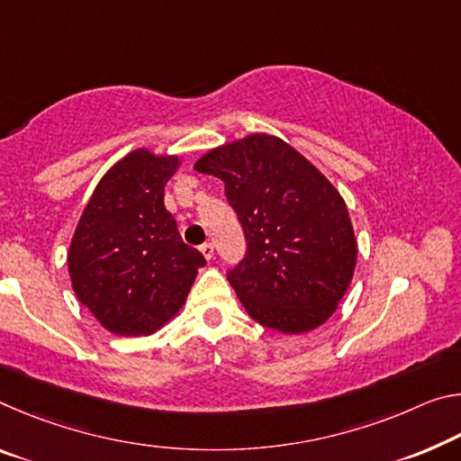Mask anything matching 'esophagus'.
<instances>
[{
	"instance_id": "34e87169",
	"label": "esophagus",
	"mask_w": 461,
	"mask_h": 461,
	"mask_svg": "<svg viewBox=\"0 0 461 461\" xmlns=\"http://www.w3.org/2000/svg\"><path fill=\"white\" fill-rule=\"evenodd\" d=\"M201 252H203V257H204V258L211 260V258H213L215 248H213V244H203V246H201Z\"/></svg>"
}]
</instances>
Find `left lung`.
Returning <instances> with one entry per match:
<instances>
[{
	"label": "left lung",
	"mask_w": 461,
	"mask_h": 461,
	"mask_svg": "<svg viewBox=\"0 0 461 461\" xmlns=\"http://www.w3.org/2000/svg\"><path fill=\"white\" fill-rule=\"evenodd\" d=\"M223 180L246 236V257L228 273L258 324L302 334L324 324L347 294L357 240L345 199L283 139L254 133L194 164Z\"/></svg>",
	"instance_id": "left-lung-1"
}]
</instances>
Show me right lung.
<instances>
[{
  "mask_svg": "<svg viewBox=\"0 0 461 461\" xmlns=\"http://www.w3.org/2000/svg\"><path fill=\"white\" fill-rule=\"evenodd\" d=\"M178 156L135 149L108 170L71 238L68 267L79 302L108 332L148 336L186 302L203 254L182 242L164 207Z\"/></svg>",
  "mask_w": 461,
  "mask_h": 461,
  "instance_id": "add662e5",
  "label": "right lung"
}]
</instances>
